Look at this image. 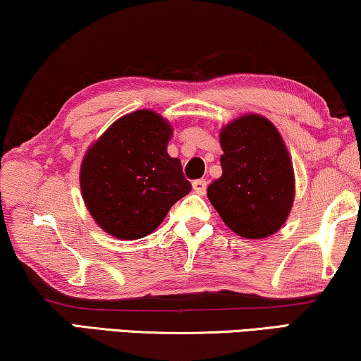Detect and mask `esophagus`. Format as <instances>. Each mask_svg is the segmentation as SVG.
I'll return each instance as SVG.
<instances>
[{"label": "esophagus", "instance_id": "34e87169", "mask_svg": "<svg viewBox=\"0 0 361 361\" xmlns=\"http://www.w3.org/2000/svg\"><path fill=\"white\" fill-rule=\"evenodd\" d=\"M192 187H194V190L197 192V194L204 195L205 194V189H207V180L205 179L194 180V182H192Z\"/></svg>", "mask_w": 361, "mask_h": 361}]
</instances>
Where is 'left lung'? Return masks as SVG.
<instances>
[{
	"label": "left lung",
	"mask_w": 361,
	"mask_h": 361,
	"mask_svg": "<svg viewBox=\"0 0 361 361\" xmlns=\"http://www.w3.org/2000/svg\"><path fill=\"white\" fill-rule=\"evenodd\" d=\"M220 179L207 195L221 220L238 236L274 235L293 209L294 169L279 131L268 118L243 115L220 131Z\"/></svg>",
	"instance_id": "1"
}]
</instances>
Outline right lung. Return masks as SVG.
Instances as JSON below:
<instances>
[{"label":"right lung","mask_w":361,"mask_h":361,"mask_svg":"<svg viewBox=\"0 0 361 361\" xmlns=\"http://www.w3.org/2000/svg\"><path fill=\"white\" fill-rule=\"evenodd\" d=\"M171 123L152 110L116 120L88 147L80 167L82 197L108 235L137 240L166 219L190 182L177 157L167 154Z\"/></svg>","instance_id":"right-lung-1"}]
</instances>
